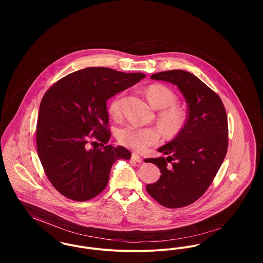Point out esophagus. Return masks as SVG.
<instances>
[{"instance_id":"1","label":"esophagus","mask_w":263,"mask_h":263,"mask_svg":"<svg viewBox=\"0 0 263 263\" xmlns=\"http://www.w3.org/2000/svg\"><path fill=\"white\" fill-rule=\"evenodd\" d=\"M132 160L137 162V163H142L143 162V159L138 154H135V153L132 155Z\"/></svg>"}]
</instances>
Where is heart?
<instances>
[{"instance_id":"obj_1","label":"heart","mask_w":263,"mask_h":263,"mask_svg":"<svg viewBox=\"0 0 263 263\" xmlns=\"http://www.w3.org/2000/svg\"><path fill=\"white\" fill-rule=\"evenodd\" d=\"M146 95L151 104L161 110L158 120L161 127L167 135L177 134L184 125L185 114L176 106L177 96L166 86L154 84L146 90ZM122 95L119 94L111 99L108 105V112L114 117L120 114ZM118 142L129 149L137 152L148 150L151 146L160 141V132L154 126H137L124 124L117 132Z\"/></svg>"}]
</instances>
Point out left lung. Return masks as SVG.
<instances>
[{"instance_id": "obj_1", "label": "left lung", "mask_w": 263, "mask_h": 263, "mask_svg": "<svg viewBox=\"0 0 263 263\" xmlns=\"http://www.w3.org/2000/svg\"><path fill=\"white\" fill-rule=\"evenodd\" d=\"M171 83L187 103V118L179 134L159 148L167 158H151L161 172L147 191L160 204L177 209L197 200L211 185L228 150V119L224 104L196 76L172 70L151 76Z\"/></svg>"}]
</instances>
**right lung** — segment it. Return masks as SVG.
<instances>
[{"instance_id":"right-lung-1","label":"right lung","mask_w":263,"mask_h":263,"mask_svg":"<svg viewBox=\"0 0 263 263\" xmlns=\"http://www.w3.org/2000/svg\"><path fill=\"white\" fill-rule=\"evenodd\" d=\"M145 77L86 68L46 91L38 112V157L48 180L64 196L76 201L95 197L106 187L113 163L130 159V152L121 146H104L111 136L106 101ZM98 141L101 148H89Z\"/></svg>"}]
</instances>
